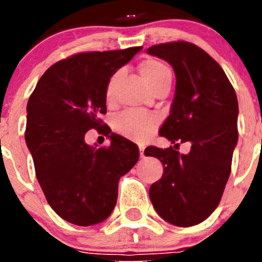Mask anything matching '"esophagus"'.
I'll use <instances>...</instances> for the list:
<instances>
[{
	"label": "esophagus",
	"mask_w": 262,
	"mask_h": 262,
	"mask_svg": "<svg viewBox=\"0 0 262 262\" xmlns=\"http://www.w3.org/2000/svg\"><path fill=\"white\" fill-rule=\"evenodd\" d=\"M139 150H141V158H144V148L139 147Z\"/></svg>",
	"instance_id": "esophagus-1"
}]
</instances>
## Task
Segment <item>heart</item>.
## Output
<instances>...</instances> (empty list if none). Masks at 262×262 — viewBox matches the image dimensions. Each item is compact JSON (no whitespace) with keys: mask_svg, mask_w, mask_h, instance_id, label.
Masks as SVG:
<instances>
[{"mask_svg":"<svg viewBox=\"0 0 262 262\" xmlns=\"http://www.w3.org/2000/svg\"><path fill=\"white\" fill-rule=\"evenodd\" d=\"M139 71L153 92L158 91L162 87L170 89L172 75H171V70L168 68V66L162 60L149 58L139 66ZM119 76H120V72L118 71V72L113 73L107 81L106 90H105V96H106L107 101L114 100ZM153 126H155V119L152 116L144 114V113L134 112V110L121 113L115 119L116 132L128 138L138 139V141L147 138Z\"/></svg>","mask_w":262,"mask_h":262,"instance_id":"b5f03b06","label":"heart"}]
</instances>
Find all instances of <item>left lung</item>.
<instances>
[{"label": "left lung", "mask_w": 262, "mask_h": 262, "mask_svg": "<svg viewBox=\"0 0 262 262\" xmlns=\"http://www.w3.org/2000/svg\"><path fill=\"white\" fill-rule=\"evenodd\" d=\"M147 53L167 60L176 76L171 113L160 136L175 147L185 141L192 144L187 155L172 146L144 149L163 165L162 178L149 187L150 202L168 223L195 226L218 207L231 173L238 139L236 91L221 66L195 44H156Z\"/></svg>", "instance_id": "obj_1"}]
</instances>
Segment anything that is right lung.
Segmentation results:
<instances>
[{
	"label": "right lung",
	"instance_id": "1",
	"mask_svg": "<svg viewBox=\"0 0 262 262\" xmlns=\"http://www.w3.org/2000/svg\"><path fill=\"white\" fill-rule=\"evenodd\" d=\"M142 48L71 55L50 66L29 97L25 141L36 179L52 209L70 223L105 221L116 204L119 179L138 161V147L124 137L112 133L110 146L90 147L84 134L112 133L100 119L106 114V83Z\"/></svg>",
	"mask_w": 262,
	"mask_h": 262
}]
</instances>
